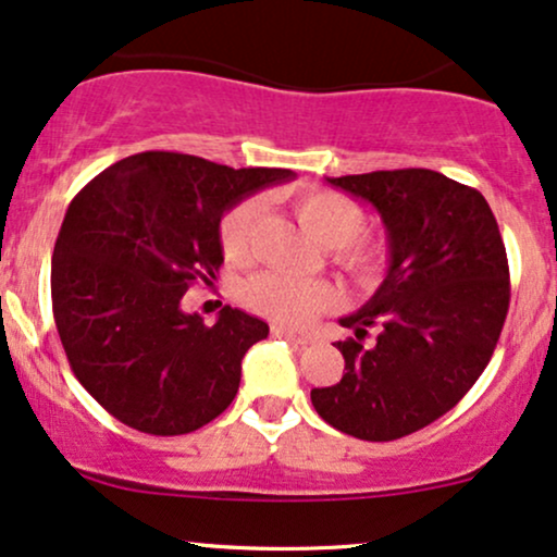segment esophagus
<instances>
[{
  "label": "esophagus",
  "instance_id": "34e87169",
  "mask_svg": "<svg viewBox=\"0 0 557 557\" xmlns=\"http://www.w3.org/2000/svg\"><path fill=\"white\" fill-rule=\"evenodd\" d=\"M270 335H272V337H280V341H290V343H296V345H306V343H309V337H306V335H298V332L280 327V324H272Z\"/></svg>",
  "mask_w": 557,
  "mask_h": 557
}]
</instances>
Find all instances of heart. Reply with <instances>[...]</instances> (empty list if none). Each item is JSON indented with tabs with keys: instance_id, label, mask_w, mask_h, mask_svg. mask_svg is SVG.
<instances>
[{
	"instance_id": "obj_1",
	"label": "heart",
	"mask_w": 557,
	"mask_h": 557,
	"mask_svg": "<svg viewBox=\"0 0 557 557\" xmlns=\"http://www.w3.org/2000/svg\"><path fill=\"white\" fill-rule=\"evenodd\" d=\"M298 222L311 238L332 248V257L356 283L376 285L387 272L389 251L382 240L359 235L367 214L348 196L335 190H304L293 201ZM259 203L253 198L230 207L220 220V246L227 259L240 261L251 248V227ZM341 293L324 280H300L283 272H261L243 285V304L259 317L287 327H309L324 311L335 309Z\"/></svg>"
}]
</instances>
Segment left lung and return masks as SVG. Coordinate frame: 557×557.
Listing matches in <instances>:
<instances>
[{"label": "left lung", "instance_id": "obj_1", "mask_svg": "<svg viewBox=\"0 0 557 557\" xmlns=\"http://www.w3.org/2000/svg\"><path fill=\"white\" fill-rule=\"evenodd\" d=\"M363 198L387 230L382 285L343 327V380L311 389L330 426L369 443L406 437L450 411L474 387L510 304L505 243L476 188L408 168L327 177ZM369 329L374 344H363Z\"/></svg>", "mask_w": 557, "mask_h": 557}]
</instances>
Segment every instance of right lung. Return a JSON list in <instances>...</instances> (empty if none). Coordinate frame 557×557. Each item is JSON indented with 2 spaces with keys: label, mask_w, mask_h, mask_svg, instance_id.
Instances as JSON below:
<instances>
[{
  "label": "right lung",
  "mask_w": 557,
  "mask_h": 557,
  "mask_svg": "<svg viewBox=\"0 0 557 557\" xmlns=\"http://www.w3.org/2000/svg\"><path fill=\"white\" fill-rule=\"evenodd\" d=\"M293 175L144 151L70 201L52 257L54 322L73 374L114 419L170 437L233 403L243 356L270 327L230 306L203 324L181 300L196 280H216L222 214Z\"/></svg>",
  "instance_id": "obj_1"
}]
</instances>
